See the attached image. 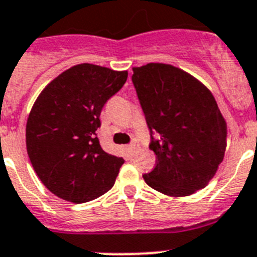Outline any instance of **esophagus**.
I'll return each mask as SVG.
<instances>
[{
    "mask_svg": "<svg viewBox=\"0 0 257 257\" xmlns=\"http://www.w3.org/2000/svg\"><path fill=\"white\" fill-rule=\"evenodd\" d=\"M138 150H139V144H138V143H133V144H130V146L127 147V151H128L130 156L135 155Z\"/></svg>",
    "mask_w": 257,
    "mask_h": 257,
    "instance_id": "1",
    "label": "esophagus"
}]
</instances>
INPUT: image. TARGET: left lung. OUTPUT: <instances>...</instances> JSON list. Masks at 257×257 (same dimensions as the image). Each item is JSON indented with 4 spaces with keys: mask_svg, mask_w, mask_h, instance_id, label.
Here are the masks:
<instances>
[{
    "mask_svg": "<svg viewBox=\"0 0 257 257\" xmlns=\"http://www.w3.org/2000/svg\"><path fill=\"white\" fill-rule=\"evenodd\" d=\"M133 72L156 155L144 181L168 196L195 194L213 178L226 150V120L212 92L169 63H147Z\"/></svg>",
    "mask_w": 257,
    "mask_h": 257,
    "instance_id": "obj_1",
    "label": "left lung"
}]
</instances>
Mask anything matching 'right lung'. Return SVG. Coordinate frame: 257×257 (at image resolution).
I'll return each instance as SVG.
<instances>
[{
	"mask_svg": "<svg viewBox=\"0 0 257 257\" xmlns=\"http://www.w3.org/2000/svg\"><path fill=\"white\" fill-rule=\"evenodd\" d=\"M127 75L80 63L61 72L37 96L26 124V147L37 177L56 196L80 204L113 187L124 160L105 152L96 131L102 106Z\"/></svg>",
	"mask_w": 257,
	"mask_h": 257,
	"instance_id": "obj_1",
	"label": "right lung"
}]
</instances>
